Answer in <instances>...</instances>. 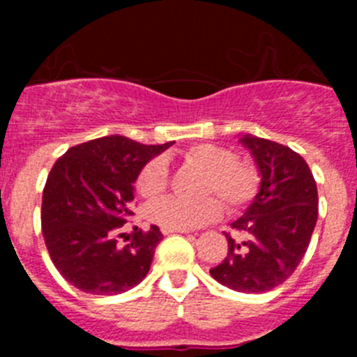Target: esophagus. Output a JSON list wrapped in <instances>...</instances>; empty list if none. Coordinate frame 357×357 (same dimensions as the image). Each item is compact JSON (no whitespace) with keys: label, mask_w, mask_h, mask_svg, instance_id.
Returning a JSON list of instances; mask_svg holds the SVG:
<instances>
[{"label":"esophagus","mask_w":357,"mask_h":357,"mask_svg":"<svg viewBox=\"0 0 357 357\" xmlns=\"http://www.w3.org/2000/svg\"><path fill=\"white\" fill-rule=\"evenodd\" d=\"M175 232H185V230H173V229H162V234L168 236V234H175Z\"/></svg>","instance_id":"34e87169"}]
</instances>
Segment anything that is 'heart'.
Masks as SVG:
<instances>
[{
  "instance_id": "b5f03b06",
  "label": "heart",
  "mask_w": 357,
  "mask_h": 357,
  "mask_svg": "<svg viewBox=\"0 0 357 357\" xmlns=\"http://www.w3.org/2000/svg\"><path fill=\"white\" fill-rule=\"evenodd\" d=\"M181 159L185 166L202 172L198 195L206 198L195 202L162 198L153 202L146 209V218L162 229L189 230L213 222L222 207L207 195L220 198L227 211H236L250 202L257 191L259 176L255 168L247 160L236 159L229 148L211 143L193 144ZM166 184L168 166L162 159L148 160L135 181V188L144 198L159 197Z\"/></svg>"
}]
</instances>
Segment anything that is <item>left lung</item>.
<instances>
[{
	"label": "left lung",
	"instance_id": "obj_1",
	"mask_svg": "<svg viewBox=\"0 0 357 357\" xmlns=\"http://www.w3.org/2000/svg\"><path fill=\"white\" fill-rule=\"evenodd\" d=\"M259 172V191L245 214L232 223L241 234H225L229 254L211 270L227 288L264 293L282 284L296 270L318 218V191L307 162L284 144L241 134Z\"/></svg>",
	"mask_w": 357,
	"mask_h": 357
}]
</instances>
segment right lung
Segmentation results:
<instances>
[{
	"mask_svg": "<svg viewBox=\"0 0 357 357\" xmlns=\"http://www.w3.org/2000/svg\"><path fill=\"white\" fill-rule=\"evenodd\" d=\"M172 144L146 146L105 135L56 159L44 185L40 223L50 257L69 284L93 295H118L146 277L162 239L159 227L146 232L135 227L125 247L116 238L132 216L141 168Z\"/></svg>",
	"mask_w": 357,
	"mask_h": 357,
	"instance_id": "add662e5",
	"label": "right lung"
}]
</instances>
